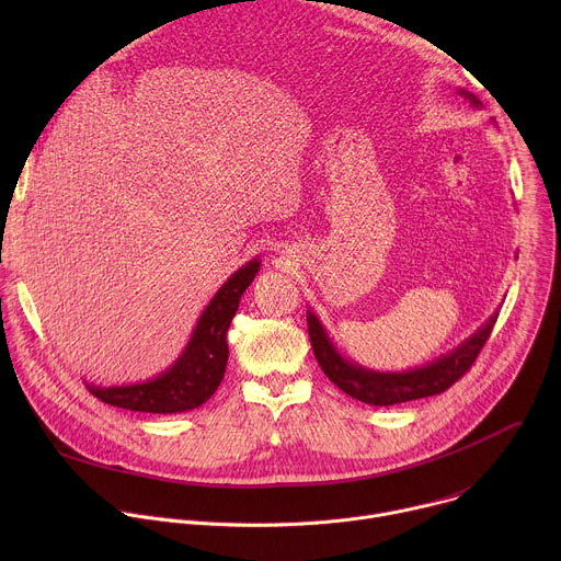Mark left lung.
Segmentation results:
<instances>
[{"label":"left lung","mask_w":561,"mask_h":561,"mask_svg":"<svg viewBox=\"0 0 561 561\" xmlns=\"http://www.w3.org/2000/svg\"><path fill=\"white\" fill-rule=\"evenodd\" d=\"M457 95L470 102V106L479 108V102L472 93L457 89ZM306 322H308L312 353L319 366H322L324 375L340 390L357 399V402H364L370 407H392V404L413 402V399L439 394L446 388H450L472 366L479 351L484 348L497 322V312L491 314V319H486L482 327H479L468 340H463L450 353L433 359L426 366L402 370V373H381V370L364 368L362 364L344 357L337 351V346L333 344L327 329L322 327V322H319L312 310H306Z\"/></svg>","instance_id":"8db88e82"}]
</instances>
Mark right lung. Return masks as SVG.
Listing matches in <instances>:
<instances>
[{
	"mask_svg": "<svg viewBox=\"0 0 561 561\" xmlns=\"http://www.w3.org/2000/svg\"><path fill=\"white\" fill-rule=\"evenodd\" d=\"M257 271L260 260L255 257L224 282L199 314L186 348L164 373L126 386H95L87 381V388L104 404L135 413L173 415L202 407L224 379L228 362L226 333L239 299L253 284Z\"/></svg>",
	"mask_w": 561,
	"mask_h": 561,
	"instance_id": "1",
	"label": "right lung"
}]
</instances>
